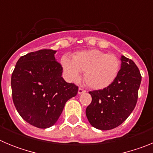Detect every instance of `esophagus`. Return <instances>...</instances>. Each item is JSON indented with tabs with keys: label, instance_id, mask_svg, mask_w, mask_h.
Segmentation results:
<instances>
[{
	"label": "esophagus",
	"instance_id": "34e87169",
	"mask_svg": "<svg viewBox=\"0 0 153 153\" xmlns=\"http://www.w3.org/2000/svg\"><path fill=\"white\" fill-rule=\"evenodd\" d=\"M83 93H86V90H83V88H79V90H78V94H82Z\"/></svg>",
	"mask_w": 153,
	"mask_h": 153
}]
</instances>
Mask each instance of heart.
<instances>
[{
    "mask_svg": "<svg viewBox=\"0 0 153 153\" xmlns=\"http://www.w3.org/2000/svg\"><path fill=\"white\" fill-rule=\"evenodd\" d=\"M61 64L70 81L79 80L80 72L84 71L83 79L90 88L103 90L116 80L121 62L113 54H107L98 50H89L76 53L72 59L63 56Z\"/></svg>",
    "mask_w": 153,
    "mask_h": 153,
    "instance_id": "1",
    "label": "heart"
}]
</instances>
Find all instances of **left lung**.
Segmentation results:
<instances>
[{"label": "left lung", "instance_id": "left-lung-1", "mask_svg": "<svg viewBox=\"0 0 153 153\" xmlns=\"http://www.w3.org/2000/svg\"><path fill=\"white\" fill-rule=\"evenodd\" d=\"M121 68L116 80L107 88L89 92L92 102L86 109L92 126L109 130L128 118L137 102L142 76L132 60L121 56Z\"/></svg>", "mask_w": 153, "mask_h": 153}]
</instances>
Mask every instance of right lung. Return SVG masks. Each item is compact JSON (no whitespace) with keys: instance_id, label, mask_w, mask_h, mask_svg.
Returning a JSON list of instances; mask_svg holds the SVG:
<instances>
[{"instance_id":"1","label":"right lung","mask_w":153,"mask_h":153,"mask_svg":"<svg viewBox=\"0 0 153 153\" xmlns=\"http://www.w3.org/2000/svg\"><path fill=\"white\" fill-rule=\"evenodd\" d=\"M56 51L40 50L21 56L11 76L13 102L26 122L40 129L56 123L78 86L62 77L63 67Z\"/></svg>"}]
</instances>
